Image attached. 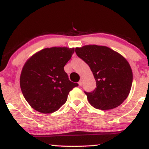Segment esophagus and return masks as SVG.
Listing matches in <instances>:
<instances>
[{"mask_svg": "<svg viewBox=\"0 0 149 149\" xmlns=\"http://www.w3.org/2000/svg\"><path fill=\"white\" fill-rule=\"evenodd\" d=\"M79 86H82V85H83V81L81 80V79L80 81H79Z\"/></svg>", "mask_w": 149, "mask_h": 149, "instance_id": "1", "label": "esophagus"}]
</instances>
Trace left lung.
Returning a JSON list of instances; mask_svg holds the SVG:
<instances>
[{
    "instance_id": "8db88e82",
    "label": "left lung",
    "mask_w": 149,
    "mask_h": 149,
    "mask_svg": "<svg viewBox=\"0 0 149 149\" xmlns=\"http://www.w3.org/2000/svg\"><path fill=\"white\" fill-rule=\"evenodd\" d=\"M79 58L89 65L96 82V88L86 92L87 100L97 109L110 110L119 107L131 90L133 74L130 64L119 53L106 46L95 45L77 47Z\"/></svg>"
}]
</instances>
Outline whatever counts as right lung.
Segmentation results:
<instances>
[{
	"label": "right lung",
	"mask_w": 149,
	"mask_h": 149,
	"mask_svg": "<svg viewBox=\"0 0 149 149\" xmlns=\"http://www.w3.org/2000/svg\"><path fill=\"white\" fill-rule=\"evenodd\" d=\"M74 48H45L28 59L20 75V87L32 109L52 113L65 104L70 91L78 83L71 82L64 67Z\"/></svg>",
	"instance_id": "right-lung-1"
}]
</instances>
